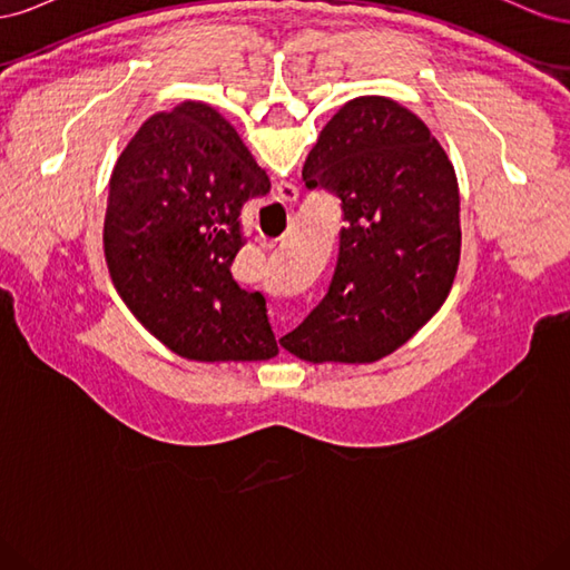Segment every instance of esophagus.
<instances>
[{
    "instance_id": "obj_1",
    "label": "esophagus",
    "mask_w": 570,
    "mask_h": 570,
    "mask_svg": "<svg viewBox=\"0 0 570 570\" xmlns=\"http://www.w3.org/2000/svg\"><path fill=\"white\" fill-rule=\"evenodd\" d=\"M297 197H299V189L295 185H289V183L278 185V199H283L285 204L297 202Z\"/></svg>"
}]
</instances>
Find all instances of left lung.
Listing matches in <instances>:
<instances>
[{
    "mask_svg": "<svg viewBox=\"0 0 570 570\" xmlns=\"http://www.w3.org/2000/svg\"><path fill=\"white\" fill-rule=\"evenodd\" d=\"M302 178L342 202L347 226L327 295L281 344L312 364H373L450 295L461 256L454 166L416 114L356 97L327 120Z\"/></svg>",
    "mask_w": 570,
    "mask_h": 570,
    "instance_id": "obj_1",
    "label": "left lung"
}]
</instances>
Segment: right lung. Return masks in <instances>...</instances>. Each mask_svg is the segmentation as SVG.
<instances>
[{"label": "right lung", "mask_w": 570, "mask_h": 570, "mask_svg": "<svg viewBox=\"0 0 570 570\" xmlns=\"http://www.w3.org/2000/svg\"><path fill=\"white\" fill-rule=\"evenodd\" d=\"M268 189L237 130L202 101L149 116L118 157L105 218L109 275L170 352L195 361L278 354L264 295L230 273L245 245L243 206Z\"/></svg>", "instance_id": "obj_1"}]
</instances>
